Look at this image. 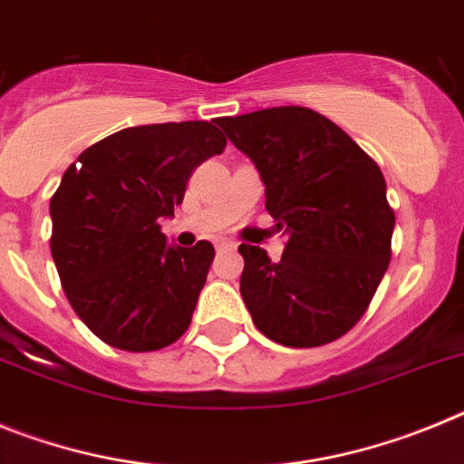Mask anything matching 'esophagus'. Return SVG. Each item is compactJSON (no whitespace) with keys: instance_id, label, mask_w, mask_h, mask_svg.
Returning a JSON list of instances; mask_svg holds the SVG:
<instances>
[{"instance_id":"obj_1","label":"esophagus","mask_w":464,"mask_h":464,"mask_svg":"<svg viewBox=\"0 0 464 464\" xmlns=\"http://www.w3.org/2000/svg\"><path fill=\"white\" fill-rule=\"evenodd\" d=\"M229 246H235V244H232V241H227V239H220L218 244H216V248H218V251H223V248H229Z\"/></svg>"}]
</instances>
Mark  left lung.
Returning a JSON list of instances; mask_svg holds the SVG:
<instances>
[{
    "instance_id": "left-lung-1",
    "label": "left lung",
    "mask_w": 464,
    "mask_h": 464,
    "mask_svg": "<svg viewBox=\"0 0 464 464\" xmlns=\"http://www.w3.org/2000/svg\"><path fill=\"white\" fill-rule=\"evenodd\" d=\"M265 183V208L288 237L281 260L241 244V297L257 330L290 348L343 337L370 306L395 213L379 165L342 127L304 106L218 118Z\"/></svg>"
}]
</instances>
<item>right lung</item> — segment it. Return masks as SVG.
<instances>
[{
    "mask_svg": "<svg viewBox=\"0 0 464 464\" xmlns=\"http://www.w3.org/2000/svg\"><path fill=\"white\" fill-rule=\"evenodd\" d=\"M225 143L207 121L127 127L64 171L51 199L53 260L72 309L109 346L158 351L190 325L216 253L208 241L167 244L160 220Z\"/></svg>",
    "mask_w": 464,
    "mask_h": 464,
    "instance_id": "right-lung-1",
    "label": "right lung"
}]
</instances>
